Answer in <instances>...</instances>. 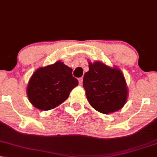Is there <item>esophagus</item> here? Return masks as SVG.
I'll return each instance as SVG.
<instances>
[{"label":"esophagus","mask_w":157,"mask_h":157,"mask_svg":"<svg viewBox=\"0 0 157 157\" xmlns=\"http://www.w3.org/2000/svg\"><path fill=\"white\" fill-rule=\"evenodd\" d=\"M78 80H79V85H82V80H83L82 77H80V78H79Z\"/></svg>","instance_id":"34e87169"}]
</instances>
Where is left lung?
<instances>
[{"label": "left lung", "mask_w": 157, "mask_h": 157, "mask_svg": "<svg viewBox=\"0 0 157 157\" xmlns=\"http://www.w3.org/2000/svg\"><path fill=\"white\" fill-rule=\"evenodd\" d=\"M83 88L89 104L98 112L107 114L125 104L128 87L122 72L101 61L89 62V71L83 77Z\"/></svg>", "instance_id": "left-lung-1"}]
</instances>
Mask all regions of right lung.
<instances>
[{
  "label": "right lung",
  "mask_w": 157,
  "mask_h": 157,
  "mask_svg": "<svg viewBox=\"0 0 157 157\" xmlns=\"http://www.w3.org/2000/svg\"><path fill=\"white\" fill-rule=\"evenodd\" d=\"M77 85L78 80L72 76V68L59 61L33 73L27 85V97L35 108L50 110L67 100Z\"/></svg>",
  "instance_id": "add662e5"
}]
</instances>
